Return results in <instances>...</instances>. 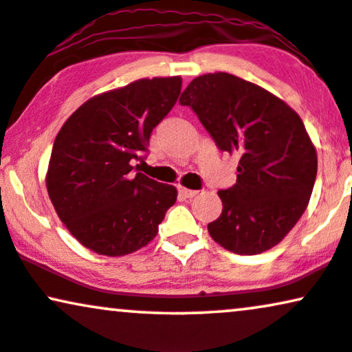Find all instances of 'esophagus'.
<instances>
[{
  "mask_svg": "<svg viewBox=\"0 0 352 352\" xmlns=\"http://www.w3.org/2000/svg\"><path fill=\"white\" fill-rule=\"evenodd\" d=\"M179 193H180L182 197H184V198H193V197H197L198 191H197V190H188V188H184V186H182V188L179 190Z\"/></svg>",
  "mask_w": 352,
  "mask_h": 352,
  "instance_id": "esophagus-1",
  "label": "esophagus"
}]
</instances>
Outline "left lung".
<instances>
[{
  "mask_svg": "<svg viewBox=\"0 0 352 352\" xmlns=\"http://www.w3.org/2000/svg\"><path fill=\"white\" fill-rule=\"evenodd\" d=\"M217 148L239 153L237 182L219 190L222 212L209 222L214 242L239 255L278 245L304 214L317 151L299 115L266 89L229 73L195 78L180 97Z\"/></svg>",
  "mask_w": 352,
  "mask_h": 352,
  "instance_id": "obj_1",
  "label": "left lung"
}]
</instances>
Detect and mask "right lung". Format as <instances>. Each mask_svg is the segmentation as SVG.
Returning a JSON list of instances; mask_svg holds the SVG:
<instances>
[{"label":"right lung","mask_w":352,"mask_h":352,"mask_svg":"<svg viewBox=\"0 0 352 352\" xmlns=\"http://www.w3.org/2000/svg\"><path fill=\"white\" fill-rule=\"evenodd\" d=\"M182 91V78L140 79L92 97L66 120L53 143L47 190L58 217L81 245L123 256L157 235L177 188L159 184L133 161Z\"/></svg>","instance_id":"right-lung-1"}]
</instances>
